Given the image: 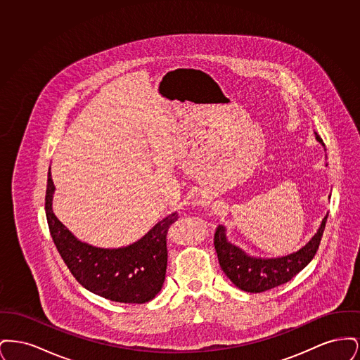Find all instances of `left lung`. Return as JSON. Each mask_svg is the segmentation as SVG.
Returning a JSON list of instances; mask_svg holds the SVG:
<instances>
[{
  "instance_id": "1",
  "label": "left lung",
  "mask_w": 360,
  "mask_h": 360,
  "mask_svg": "<svg viewBox=\"0 0 360 360\" xmlns=\"http://www.w3.org/2000/svg\"><path fill=\"white\" fill-rule=\"evenodd\" d=\"M323 146V139L314 132ZM328 216L324 217L317 233L297 252L281 257H254L247 255L239 247L231 244L225 236V228L219 225L214 233V248L220 266L235 286L248 292L270 290L289 282L294 275L305 269L314 257L323 238Z\"/></svg>"
}]
</instances>
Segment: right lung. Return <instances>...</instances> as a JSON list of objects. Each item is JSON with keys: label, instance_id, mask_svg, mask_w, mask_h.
Segmentation results:
<instances>
[{"label": "right lung", "instance_id": "1", "mask_svg": "<svg viewBox=\"0 0 360 360\" xmlns=\"http://www.w3.org/2000/svg\"><path fill=\"white\" fill-rule=\"evenodd\" d=\"M53 182L49 172L46 216L52 240L70 273L87 290L124 304H144L160 291L167 269V231L178 220L172 213L141 239L121 248H98L82 243L52 212Z\"/></svg>", "mask_w": 360, "mask_h": 360}]
</instances>
